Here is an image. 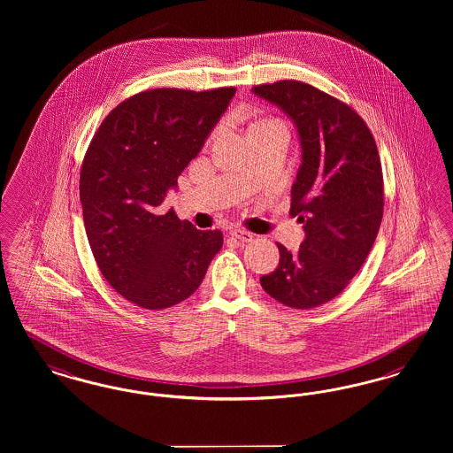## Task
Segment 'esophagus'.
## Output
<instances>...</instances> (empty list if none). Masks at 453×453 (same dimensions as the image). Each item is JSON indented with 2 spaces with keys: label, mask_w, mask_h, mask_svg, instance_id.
<instances>
[{
  "label": "esophagus",
  "mask_w": 453,
  "mask_h": 453,
  "mask_svg": "<svg viewBox=\"0 0 453 453\" xmlns=\"http://www.w3.org/2000/svg\"><path fill=\"white\" fill-rule=\"evenodd\" d=\"M230 235L234 238H237L238 242H242V243H249V242H252V240H254V235H252L250 232H247V230H240V228H234V230H230Z\"/></svg>",
  "instance_id": "esophagus-1"
}]
</instances>
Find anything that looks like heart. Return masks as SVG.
<instances>
[{"label":"heart","instance_id":"obj_1","mask_svg":"<svg viewBox=\"0 0 453 453\" xmlns=\"http://www.w3.org/2000/svg\"><path fill=\"white\" fill-rule=\"evenodd\" d=\"M274 122H278V120H273V119H261V120H256L249 129H256V127H262V126H267V124H274Z\"/></svg>","mask_w":453,"mask_h":453}]
</instances>
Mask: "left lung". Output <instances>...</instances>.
<instances>
[{
	"label": "left lung",
	"instance_id": "obj_1",
	"mask_svg": "<svg viewBox=\"0 0 453 453\" xmlns=\"http://www.w3.org/2000/svg\"><path fill=\"white\" fill-rule=\"evenodd\" d=\"M252 94L285 112L302 148L289 215L305 238L296 252L278 243L280 264L261 285L286 307L313 309L349 285L379 235L380 157L365 120L311 85L283 80Z\"/></svg>",
	"mask_w": 453,
	"mask_h": 453
}]
</instances>
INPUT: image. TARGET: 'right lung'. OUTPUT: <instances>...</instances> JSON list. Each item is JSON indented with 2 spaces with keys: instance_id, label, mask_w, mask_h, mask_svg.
<instances>
[{
  "instance_id": "1",
  "label": "right lung",
  "mask_w": 453,
  "mask_h": 453,
  "mask_svg": "<svg viewBox=\"0 0 453 453\" xmlns=\"http://www.w3.org/2000/svg\"><path fill=\"white\" fill-rule=\"evenodd\" d=\"M235 88H157L119 104L88 146L80 201L102 276L148 310L189 298L223 245L219 230H197L165 210L168 191L196 158Z\"/></svg>"
}]
</instances>
